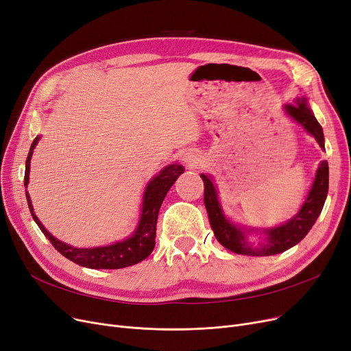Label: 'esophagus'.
I'll use <instances>...</instances> for the list:
<instances>
[{"label": "esophagus", "instance_id": "34e87169", "mask_svg": "<svg viewBox=\"0 0 351 351\" xmlns=\"http://www.w3.org/2000/svg\"><path fill=\"white\" fill-rule=\"evenodd\" d=\"M188 162H193V160H188Z\"/></svg>", "mask_w": 351, "mask_h": 351}]
</instances>
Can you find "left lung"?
Returning <instances> with one entry per match:
<instances>
[{
  "label": "left lung",
  "instance_id": "1",
  "mask_svg": "<svg viewBox=\"0 0 351 351\" xmlns=\"http://www.w3.org/2000/svg\"><path fill=\"white\" fill-rule=\"evenodd\" d=\"M285 110L300 125H302L304 129L314 136L319 147L324 149L323 129L319 126L308 106L306 104V100L298 99L295 104H285ZM201 178L205 185L204 202L213 234H215L221 245H223L226 250L243 255H276L294 247L295 243H298L308 234V231L315 223L319 212H322L324 206L328 192V163L327 160H323L317 169V175L308 197L304 202L300 212L287 223L272 228V230H267L265 232L268 235V242L261 248L254 250L248 245V242L243 238V234L239 228H237L231 222H228V219L225 218L212 180L204 173L201 175Z\"/></svg>",
  "mask_w": 351,
  "mask_h": 351
}]
</instances>
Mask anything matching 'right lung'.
Masks as SVG:
<instances>
[{"instance_id": "right-lung-1", "label": "right lung", "mask_w": 351, "mask_h": 351, "mask_svg": "<svg viewBox=\"0 0 351 351\" xmlns=\"http://www.w3.org/2000/svg\"><path fill=\"white\" fill-rule=\"evenodd\" d=\"M38 139L40 138H36L33 141V145L29 147L28 156L25 160V175H24L25 186L28 184L29 160H32L33 150ZM180 173H184V166L173 163V165L166 166L158 176L152 179L145 191L141 222L138 228H136L134 234L125 241L113 243V245H109V247H100V248H73L70 245H66L64 242L56 239L53 235H50L49 231H45V228L34 215L29 196L27 192L25 195H27L29 212H32L36 223L38 225L43 234L50 239L53 247L60 254L82 267L93 268V269H119V268H126L143 261L145 258H147L150 252L154 251L155 237H156V222H158V213H159L160 205L165 199L167 191L171 189V186L175 184V180Z\"/></svg>"}]
</instances>
